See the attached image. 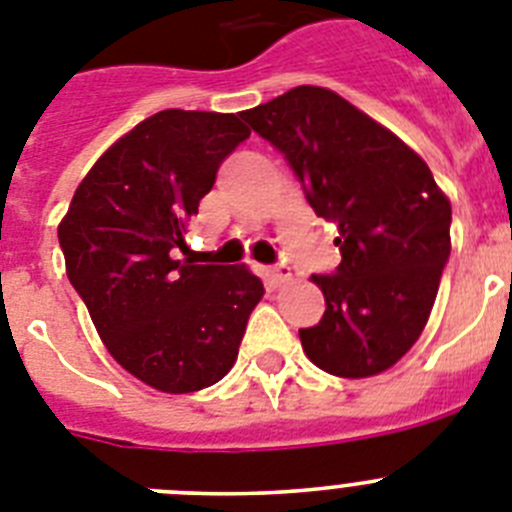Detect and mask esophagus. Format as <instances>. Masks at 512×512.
<instances>
[{"instance_id":"esophagus-1","label":"esophagus","mask_w":512,"mask_h":512,"mask_svg":"<svg viewBox=\"0 0 512 512\" xmlns=\"http://www.w3.org/2000/svg\"><path fill=\"white\" fill-rule=\"evenodd\" d=\"M269 279L274 284H287L292 279V271H289L287 264H274L269 269Z\"/></svg>"}]
</instances>
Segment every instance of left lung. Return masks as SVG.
Here are the masks:
<instances>
[{
	"instance_id": "8db88e82",
	"label": "left lung",
	"mask_w": 512,
	"mask_h": 512,
	"mask_svg": "<svg viewBox=\"0 0 512 512\" xmlns=\"http://www.w3.org/2000/svg\"><path fill=\"white\" fill-rule=\"evenodd\" d=\"M338 223L341 264L315 274L325 312L300 328L307 359L346 379L395 366L423 333L451 253V205L423 158L354 104L295 87L241 112Z\"/></svg>"
}]
</instances>
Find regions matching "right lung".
<instances>
[{
    "label": "right lung",
    "mask_w": 512,
    "mask_h": 512,
    "mask_svg": "<svg viewBox=\"0 0 512 512\" xmlns=\"http://www.w3.org/2000/svg\"><path fill=\"white\" fill-rule=\"evenodd\" d=\"M248 135L238 115L156 112L99 156L58 225L66 274L99 338L153 390L220 382L264 295L246 266L176 261L217 169Z\"/></svg>",
    "instance_id": "1"
}]
</instances>
